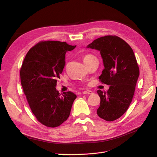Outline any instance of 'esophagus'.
I'll return each instance as SVG.
<instances>
[{
  "label": "esophagus",
  "mask_w": 157,
  "mask_h": 157,
  "mask_svg": "<svg viewBox=\"0 0 157 157\" xmlns=\"http://www.w3.org/2000/svg\"><path fill=\"white\" fill-rule=\"evenodd\" d=\"M83 94H93L92 91H91V90H85V91L83 92Z\"/></svg>",
  "instance_id": "esophagus-1"
}]
</instances>
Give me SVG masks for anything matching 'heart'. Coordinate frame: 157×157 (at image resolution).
<instances>
[{"label":"heart","mask_w":157,"mask_h":157,"mask_svg":"<svg viewBox=\"0 0 157 157\" xmlns=\"http://www.w3.org/2000/svg\"><path fill=\"white\" fill-rule=\"evenodd\" d=\"M96 57L91 54H86L83 55V56H82V59H83V61L85 64H87L88 63L90 62V61H91L92 60L96 59Z\"/></svg>","instance_id":"heart-1"}]
</instances>
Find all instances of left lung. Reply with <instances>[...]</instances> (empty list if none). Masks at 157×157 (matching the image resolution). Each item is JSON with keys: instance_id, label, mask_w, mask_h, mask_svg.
Masks as SVG:
<instances>
[{"instance_id": "obj_1", "label": "left lung", "mask_w": 157, "mask_h": 157, "mask_svg": "<svg viewBox=\"0 0 157 157\" xmlns=\"http://www.w3.org/2000/svg\"><path fill=\"white\" fill-rule=\"evenodd\" d=\"M88 48L100 51L104 69L99 81L109 85L107 92L98 90L100 105L98 115L107 121H113L122 116L134 97L140 69L130 45L115 35L99 37Z\"/></svg>"}]
</instances>
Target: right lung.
Instances as JSON below:
<instances>
[{
	"mask_svg": "<svg viewBox=\"0 0 157 157\" xmlns=\"http://www.w3.org/2000/svg\"><path fill=\"white\" fill-rule=\"evenodd\" d=\"M76 46L65 42H38L27 52L20 69L21 84L28 104L37 121L47 127L59 126L67 119L76 94L56 90L65 67L66 52Z\"/></svg>",
	"mask_w": 157,
	"mask_h": 157,
	"instance_id": "add662e5",
	"label": "right lung"
}]
</instances>
